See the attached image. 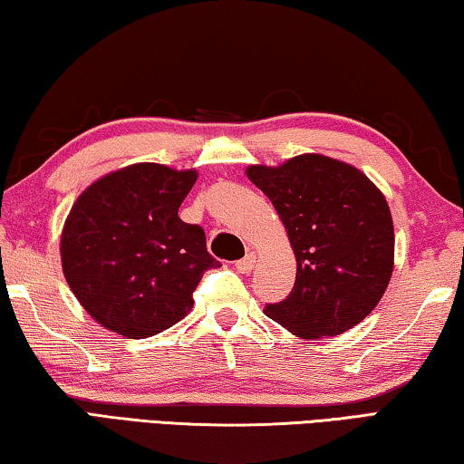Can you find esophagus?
I'll list each match as a JSON object with an SVG mask.
<instances>
[{
	"mask_svg": "<svg viewBox=\"0 0 464 464\" xmlns=\"http://www.w3.org/2000/svg\"><path fill=\"white\" fill-rule=\"evenodd\" d=\"M254 266H256V254H254V251H249V254L243 257V260L235 264V268H237L241 274H249L251 270H254Z\"/></svg>",
	"mask_w": 464,
	"mask_h": 464,
	"instance_id": "34e87169",
	"label": "esophagus"
}]
</instances>
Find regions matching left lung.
<instances>
[{
  "mask_svg": "<svg viewBox=\"0 0 464 464\" xmlns=\"http://www.w3.org/2000/svg\"><path fill=\"white\" fill-rule=\"evenodd\" d=\"M268 196L296 260V280L266 315L301 340L340 335L379 304L395 268L387 198L364 171L321 153L280 166H249Z\"/></svg>",
  "mask_w": 464,
  "mask_h": 464,
  "instance_id": "obj_1",
  "label": "left lung"
}]
</instances>
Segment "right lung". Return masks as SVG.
I'll return each mask as SVG.
<instances>
[{
  "label": "right lung",
  "instance_id": "right-lung-1",
  "mask_svg": "<svg viewBox=\"0 0 464 464\" xmlns=\"http://www.w3.org/2000/svg\"><path fill=\"white\" fill-rule=\"evenodd\" d=\"M196 178V169L132 163L73 202L61 231L63 276L108 332L143 340L178 324L202 274L221 266L200 227L178 217Z\"/></svg>",
  "mask_w": 464,
  "mask_h": 464
}]
</instances>
